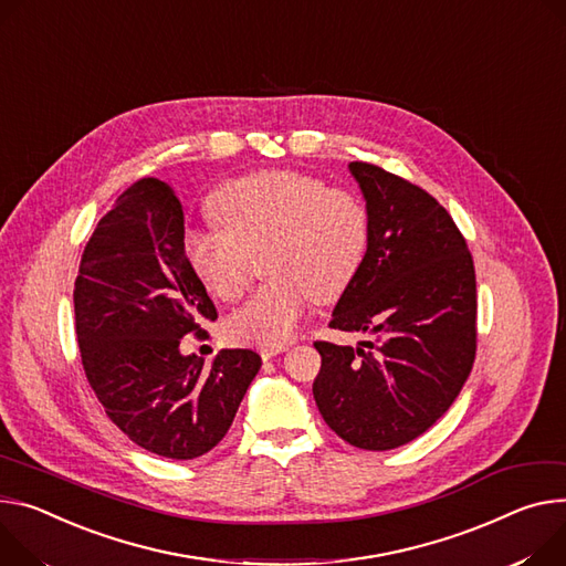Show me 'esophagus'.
Listing matches in <instances>:
<instances>
[{
  "instance_id": "esophagus-1",
  "label": "esophagus",
  "mask_w": 566,
  "mask_h": 566,
  "mask_svg": "<svg viewBox=\"0 0 566 566\" xmlns=\"http://www.w3.org/2000/svg\"><path fill=\"white\" fill-rule=\"evenodd\" d=\"M286 349V345H277V347H260V356L264 358V361H269V358L282 354Z\"/></svg>"
}]
</instances>
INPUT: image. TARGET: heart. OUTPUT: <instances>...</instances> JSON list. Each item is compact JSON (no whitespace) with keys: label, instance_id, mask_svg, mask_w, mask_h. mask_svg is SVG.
I'll return each mask as SVG.
<instances>
[{"label":"heart","instance_id":"heart-1","mask_svg":"<svg viewBox=\"0 0 566 566\" xmlns=\"http://www.w3.org/2000/svg\"><path fill=\"white\" fill-rule=\"evenodd\" d=\"M217 226L185 234L187 260L217 300L245 295L256 260L269 282L226 323L237 345L277 347L312 300H336L361 269L370 214L354 191L302 171H262L226 182L212 198Z\"/></svg>","mask_w":566,"mask_h":566}]
</instances>
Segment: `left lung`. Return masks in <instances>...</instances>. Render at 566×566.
<instances>
[{
  "label": "left lung",
  "mask_w": 566,
  "mask_h": 566,
  "mask_svg": "<svg viewBox=\"0 0 566 566\" xmlns=\"http://www.w3.org/2000/svg\"><path fill=\"white\" fill-rule=\"evenodd\" d=\"M366 196V260L329 327L370 332L364 347L316 340L314 399L345 442L386 451L431 429L476 358V275L465 237L422 187L377 165L349 163Z\"/></svg>",
  "instance_id": "obj_1"
}]
</instances>
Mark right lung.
I'll use <instances>...</instances> for the list:
<instances>
[{"label": "right lung", "mask_w": 566, "mask_h": 566, "mask_svg": "<svg viewBox=\"0 0 566 566\" xmlns=\"http://www.w3.org/2000/svg\"><path fill=\"white\" fill-rule=\"evenodd\" d=\"M83 370L106 416L142 449L191 460L214 449L262 368L252 349H223L210 368L182 356L187 334L217 306L185 252V214L176 191L139 178L85 243L74 284Z\"/></svg>", "instance_id": "1"}]
</instances>
